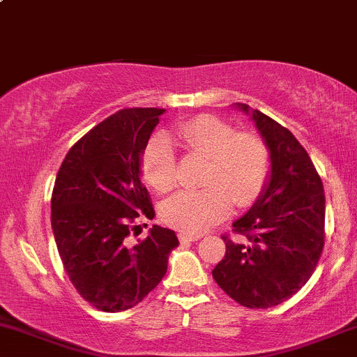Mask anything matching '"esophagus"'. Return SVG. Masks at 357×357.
Masks as SVG:
<instances>
[{
  "label": "esophagus",
  "mask_w": 357,
  "mask_h": 357,
  "mask_svg": "<svg viewBox=\"0 0 357 357\" xmlns=\"http://www.w3.org/2000/svg\"><path fill=\"white\" fill-rule=\"evenodd\" d=\"M201 238V236L199 235H189V233H180L178 235V240L180 241H195V240H199Z\"/></svg>",
  "instance_id": "obj_1"
}]
</instances>
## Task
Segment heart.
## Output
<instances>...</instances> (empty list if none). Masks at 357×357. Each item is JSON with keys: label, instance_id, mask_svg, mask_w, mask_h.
Here are the masks:
<instances>
[{"label": "heart", "instance_id": "obj_1", "mask_svg": "<svg viewBox=\"0 0 357 357\" xmlns=\"http://www.w3.org/2000/svg\"><path fill=\"white\" fill-rule=\"evenodd\" d=\"M174 137L190 153L208 158L204 189L182 190L162 206V220L172 228L199 235L223 220L231 204H254L269 177V151L252 132H235L213 116H197L174 129ZM144 178L160 192L178 182L177 156L167 137H155L143 153Z\"/></svg>", "mask_w": 357, "mask_h": 357}]
</instances>
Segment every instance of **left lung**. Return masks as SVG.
Returning <instances> with one entry per match:
<instances>
[{
  "instance_id": "left-lung-1",
  "label": "left lung",
  "mask_w": 357,
  "mask_h": 357,
  "mask_svg": "<svg viewBox=\"0 0 357 357\" xmlns=\"http://www.w3.org/2000/svg\"><path fill=\"white\" fill-rule=\"evenodd\" d=\"M269 149L266 187L247 214L233 223L245 241L223 236L226 254L214 267L218 286L247 308L289 300L312 278L325 243V195L306 149L286 128L245 103Z\"/></svg>"
}]
</instances>
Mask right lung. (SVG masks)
Wrapping results in <instances>:
<instances>
[{"instance_id": "right-lung-1", "label": "right lung", "mask_w": 357, "mask_h": 357, "mask_svg": "<svg viewBox=\"0 0 357 357\" xmlns=\"http://www.w3.org/2000/svg\"><path fill=\"white\" fill-rule=\"evenodd\" d=\"M165 109H124L68 151L51 199V225L63 266L85 301L102 312L132 308L167 274L175 231L153 225L136 245L129 233L153 218L141 156Z\"/></svg>"}]
</instances>
